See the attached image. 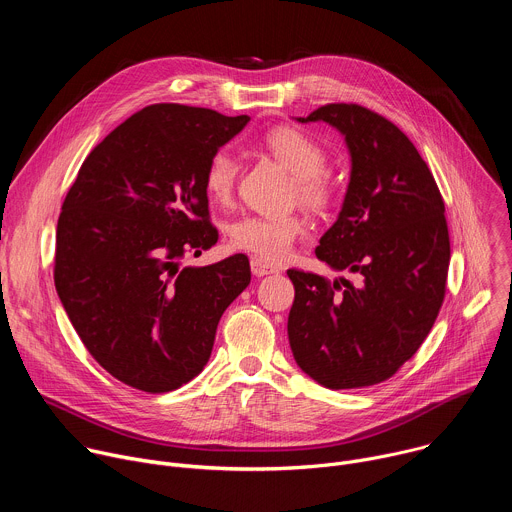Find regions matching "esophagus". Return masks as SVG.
Segmentation results:
<instances>
[{"mask_svg":"<svg viewBox=\"0 0 512 512\" xmlns=\"http://www.w3.org/2000/svg\"><path fill=\"white\" fill-rule=\"evenodd\" d=\"M251 271H253V275H257V277H263V275L279 273V267H275V265H269L267 261H263V259H259V257H253V259H251Z\"/></svg>","mask_w":512,"mask_h":512,"instance_id":"esophagus-1","label":"esophagus"}]
</instances>
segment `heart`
<instances>
[{"instance_id":"1","label":"heart","mask_w":512,"mask_h":512,"mask_svg":"<svg viewBox=\"0 0 512 512\" xmlns=\"http://www.w3.org/2000/svg\"><path fill=\"white\" fill-rule=\"evenodd\" d=\"M263 148L294 172V192L310 208H326L334 198V184L326 170V150L308 131L279 125L263 135ZM239 176L237 158L221 148L210 154L204 168V190L216 204H227L235 192ZM306 233V221L296 214H247L229 229L235 249L251 253L263 261H281Z\"/></svg>"}]
</instances>
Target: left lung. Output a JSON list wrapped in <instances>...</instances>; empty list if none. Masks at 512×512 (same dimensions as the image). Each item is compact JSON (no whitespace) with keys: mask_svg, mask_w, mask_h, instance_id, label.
<instances>
[{"mask_svg":"<svg viewBox=\"0 0 512 512\" xmlns=\"http://www.w3.org/2000/svg\"><path fill=\"white\" fill-rule=\"evenodd\" d=\"M302 123L340 129L352 172L338 221L316 257L354 281L287 269L296 287L287 318L300 369L328 389H360L391 379L417 352L446 298L450 235L431 170L387 117L328 103Z\"/></svg>","mask_w":512,"mask_h":512,"instance_id":"left-lung-1","label":"left lung"}]
</instances>
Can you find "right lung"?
<instances>
[{
  "mask_svg": "<svg viewBox=\"0 0 512 512\" xmlns=\"http://www.w3.org/2000/svg\"><path fill=\"white\" fill-rule=\"evenodd\" d=\"M249 117L156 103L83 162L56 227L54 285L79 338L127 387L168 393L210 358L218 320L251 281L247 255L178 263L210 249L204 168Z\"/></svg>",
  "mask_w": 512,
  "mask_h": 512,
  "instance_id": "1",
  "label": "right lung"
}]
</instances>
